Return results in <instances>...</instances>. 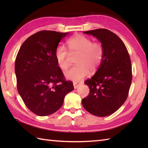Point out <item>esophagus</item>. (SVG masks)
Returning <instances> with one entry per match:
<instances>
[{
  "label": "esophagus",
  "instance_id": "obj_1",
  "mask_svg": "<svg viewBox=\"0 0 148 148\" xmlns=\"http://www.w3.org/2000/svg\"><path fill=\"white\" fill-rule=\"evenodd\" d=\"M80 84H81V83L77 82V81H76V82H74V83H73V85H74V89L77 88L80 86Z\"/></svg>",
  "mask_w": 148,
  "mask_h": 148
}]
</instances>
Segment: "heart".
<instances>
[{"mask_svg": "<svg viewBox=\"0 0 148 148\" xmlns=\"http://www.w3.org/2000/svg\"><path fill=\"white\" fill-rule=\"evenodd\" d=\"M68 46L71 54L79 55L76 67L65 72L68 79L77 81L82 79L89 73V70L95 72L101 65L103 57V49L99 42H93L89 37L77 35L68 40ZM70 54L65 47L60 45L56 48L55 57L59 68L65 71L69 66Z\"/></svg>", "mask_w": 148, "mask_h": 148, "instance_id": "heart-1", "label": "heart"}]
</instances>
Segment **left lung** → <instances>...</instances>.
<instances>
[{
  "mask_svg": "<svg viewBox=\"0 0 148 148\" xmlns=\"http://www.w3.org/2000/svg\"><path fill=\"white\" fill-rule=\"evenodd\" d=\"M83 33L95 37L101 42L103 57L93 76L84 81L90 93L82 100V104L93 115H111L127 99L132 77L130 56L121 39L109 30L99 29Z\"/></svg>",
  "mask_w": 148,
  "mask_h": 148,
  "instance_id": "1",
  "label": "left lung"
}]
</instances>
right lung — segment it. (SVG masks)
I'll return each instance as SVG.
<instances>
[{
    "instance_id": "1",
    "label": "right lung",
    "mask_w": 148,
    "mask_h": 148,
    "mask_svg": "<svg viewBox=\"0 0 148 148\" xmlns=\"http://www.w3.org/2000/svg\"><path fill=\"white\" fill-rule=\"evenodd\" d=\"M69 32L43 30L25 40L15 60L18 93L31 111L40 116L57 111L74 90L65 81L55 57L56 48Z\"/></svg>"
}]
</instances>
